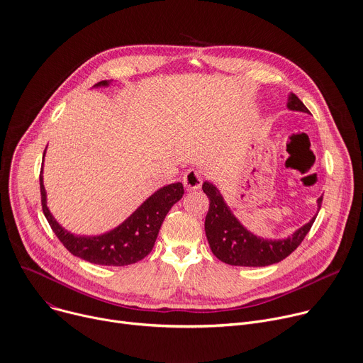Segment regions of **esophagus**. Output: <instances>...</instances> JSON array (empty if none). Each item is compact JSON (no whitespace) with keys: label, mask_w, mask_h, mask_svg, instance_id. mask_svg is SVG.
<instances>
[{"label":"esophagus","mask_w":363,"mask_h":363,"mask_svg":"<svg viewBox=\"0 0 363 363\" xmlns=\"http://www.w3.org/2000/svg\"><path fill=\"white\" fill-rule=\"evenodd\" d=\"M184 185L188 189H199L203 185V172L201 171H195V169H189L185 175H184Z\"/></svg>","instance_id":"obj_1"}]
</instances>
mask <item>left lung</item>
I'll list each match as a JSON object with an SVG mask.
<instances>
[{"label":"left lung","instance_id":"obj_1","mask_svg":"<svg viewBox=\"0 0 363 363\" xmlns=\"http://www.w3.org/2000/svg\"><path fill=\"white\" fill-rule=\"evenodd\" d=\"M286 107L291 111L310 113L300 98L292 92L288 95ZM203 191L210 199V210L204 224L210 249L217 259L233 267H268L289 256L310 232L323 201V196H320L317 200V213L307 224L296 228L288 238L272 240L250 233L230 210L220 189L213 182L206 181Z\"/></svg>","mask_w":363,"mask_h":363}]
</instances>
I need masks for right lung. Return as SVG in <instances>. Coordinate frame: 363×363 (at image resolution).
<instances>
[{
	"instance_id": "right-lung-1",
	"label": "right lung",
	"mask_w": 363,
	"mask_h": 363,
	"mask_svg": "<svg viewBox=\"0 0 363 363\" xmlns=\"http://www.w3.org/2000/svg\"><path fill=\"white\" fill-rule=\"evenodd\" d=\"M111 81H100L95 88L110 86ZM48 149V147H46ZM46 150L43 153L45 160ZM42 208L53 233L74 256L95 265L124 267L131 265L147 256L156 242L160 225L184 195L181 182L169 184L155 191L121 224L98 236H79L62 227L48 207V194L43 185V168L40 171Z\"/></svg>"
}]
</instances>
